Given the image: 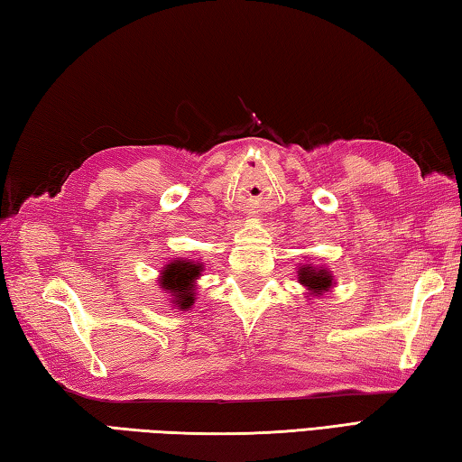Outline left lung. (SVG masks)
Here are the masks:
<instances>
[{"mask_svg": "<svg viewBox=\"0 0 462 462\" xmlns=\"http://www.w3.org/2000/svg\"><path fill=\"white\" fill-rule=\"evenodd\" d=\"M298 278L304 286H309L310 291L320 292V291H328L332 284V278L327 273V270H312V266H304L298 273Z\"/></svg>", "mask_w": 462, "mask_h": 462, "instance_id": "obj_1", "label": "left lung"}]
</instances>
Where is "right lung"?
I'll return each mask as SVG.
<instances>
[{
  "label": "right lung",
  "instance_id": "1",
  "mask_svg": "<svg viewBox=\"0 0 462 462\" xmlns=\"http://www.w3.org/2000/svg\"><path fill=\"white\" fill-rule=\"evenodd\" d=\"M202 264H192V262L186 260H176L168 264L164 270V276H162V288L168 291L171 296L176 298L174 304L180 309H189L194 304V280L200 276Z\"/></svg>",
  "mask_w": 462,
  "mask_h": 462
}]
</instances>
